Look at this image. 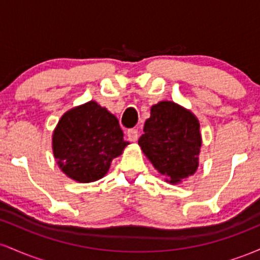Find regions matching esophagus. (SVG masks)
<instances>
[{"label": "esophagus", "mask_w": 260, "mask_h": 260, "mask_svg": "<svg viewBox=\"0 0 260 260\" xmlns=\"http://www.w3.org/2000/svg\"><path fill=\"white\" fill-rule=\"evenodd\" d=\"M138 129H136V128H131V129L127 131V137L131 142H136L138 139Z\"/></svg>", "instance_id": "34e87169"}]
</instances>
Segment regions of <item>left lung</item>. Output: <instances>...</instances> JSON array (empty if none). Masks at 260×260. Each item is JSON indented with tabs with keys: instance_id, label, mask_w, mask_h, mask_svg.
<instances>
[{
	"instance_id": "left-lung-1",
	"label": "left lung",
	"mask_w": 260,
	"mask_h": 260,
	"mask_svg": "<svg viewBox=\"0 0 260 260\" xmlns=\"http://www.w3.org/2000/svg\"><path fill=\"white\" fill-rule=\"evenodd\" d=\"M199 121L189 110L174 101L151 106L138 140L143 153L170 183H180L199 165L202 136Z\"/></svg>"
}]
</instances>
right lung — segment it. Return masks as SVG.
I'll list each match as a JSON object with an SVG mask.
<instances>
[{"mask_svg": "<svg viewBox=\"0 0 260 260\" xmlns=\"http://www.w3.org/2000/svg\"><path fill=\"white\" fill-rule=\"evenodd\" d=\"M128 144L117 118L95 101L66 112L52 134L53 156L59 169L82 183L103 178Z\"/></svg>", "mask_w": 260, "mask_h": 260, "instance_id": "1", "label": "right lung"}]
</instances>
